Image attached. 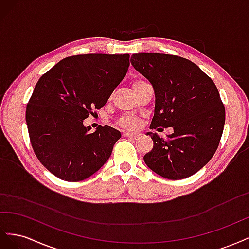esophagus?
I'll return each instance as SVG.
<instances>
[{"mask_svg":"<svg viewBox=\"0 0 249 249\" xmlns=\"http://www.w3.org/2000/svg\"><path fill=\"white\" fill-rule=\"evenodd\" d=\"M140 133L137 132H124V137H131V138H138L140 137Z\"/></svg>","mask_w":249,"mask_h":249,"instance_id":"1","label":"esophagus"}]
</instances>
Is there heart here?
Returning a JSON list of instances; mask_svg holds the SVG:
<instances>
[{
  "label": "heart",
  "instance_id": "1",
  "mask_svg": "<svg viewBox=\"0 0 249 249\" xmlns=\"http://www.w3.org/2000/svg\"><path fill=\"white\" fill-rule=\"evenodd\" d=\"M144 83H146L145 80H142V79L135 80L133 83V87L144 84ZM118 124L120 126L125 127V129H137V127L140 125V120L138 117L134 116V115H126V116H124L119 119Z\"/></svg>",
  "mask_w": 249,
  "mask_h": 249
}]
</instances>
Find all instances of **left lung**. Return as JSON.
Segmentation results:
<instances>
[{"label":"left lung","instance_id":"obj_1","mask_svg":"<svg viewBox=\"0 0 249 249\" xmlns=\"http://www.w3.org/2000/svg\"><path fill=\"white\" fill-rule=\"evenodd\" d=\"M131 63L153 85L156 106L150 129L173 127L166 138L147 133L153 149L147 166L169 179L194 175L219 145L225 109L214 82L190 60L159 53L133 54Z\"/></svg>","mask_w":249,"mask_h":249}]
</instances>
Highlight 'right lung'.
Segmentation results:
<instances>
[{
	"label": "right lung",
	"mask_w": 249,
	"mask_h": 249,
	"mask_svg": "<svg viewBox=\"0 0 249 249\" xmlns=\"http://www.w3.org/2000/svg\"><path fill=\"white\" fill-rule=\"evenodd\" d=\"M129 65V54L74 55L36 83L26 122L37 159L53 175L79 182L107 162L122 135L108 125L90 133L83 120L106 105Z\"/></svg>",
	"instance_id": "obj_1"
}]
</instances>
